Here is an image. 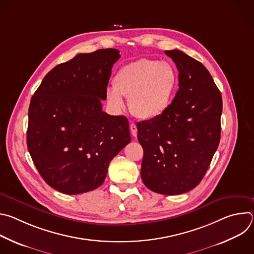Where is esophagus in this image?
Returning <instances> with one entry per match:
<instances>
[{"mask_svg":"<svg viewBox=\"0 0 254 254\" xmlns=\"http://www.w3.org/2000/svg\"><path fill=\"white\" fill-rule=\"evenodd\" d=\"M129 129H130V132L133 136H136L137 134V128H136V126L134 124H130L129 126Z\"/></svg>","mask_w":254,"mask_h":254,"instance_id":"1","label":"esophagus"}]
</instances>
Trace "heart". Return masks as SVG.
I'll return each mask as SVG.
<instances>
[{"label": "heart", "instance_id": "obj_1", "mask_svg": "<svg viewBox=\"0 0 254 254\" xmlns=\"http://www.w3.org/2000/svg\"><path fill=\"white\" fill-rule=\"evenodd\" d=\"M178 82V72L171 63L140 58L117 72L114 88L107 90V99L115 107L123 108V96H128V108L134 117L153 120L168 110Z\"/></svg>", "mask_w": 254, "mask_h": 254}]
</instances>
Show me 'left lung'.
<instances>
[{"label":"left lung","instance_id":"1","mask_svg":"<svg viewBox=\"0 0 254 254\" xmlns=\"http://www.w3.org/2000/svg\"><path fill=\"white\" fill-rule=\"evenodd\" d=\"M165 53L178 68L179 89L161 117L136 124L140 177L153 192L179 195L201 182L218 148L222 96L201 62L177 49Z\"/></svg>","mask_w":254,"mask_h":254}]
</instances>
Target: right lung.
<instances>
[{
  "label": "right lung",
  "instance_id": "obj_1",
  "mask_svg": "<svg viewBox=\"0 0 254 254\" xmlns=\"http://www.w3.org/2000/svg\"><path fill=\"white\" fill-rule=\"evenodd\" d=\"M120 57L112 48L77 54L49 71L31 98L28 151L45 182L61 193L98 188L130 141L127 119L101 105Z\"/></svg>",
  "mask_w": 254,
  "mask_h": 254
}]
</instances>
